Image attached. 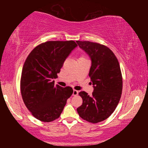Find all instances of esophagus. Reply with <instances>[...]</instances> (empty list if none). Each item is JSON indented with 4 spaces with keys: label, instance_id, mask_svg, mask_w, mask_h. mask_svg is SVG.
Masks as SVG:
<instances>
[{
    "label": "esophagus",
    "instance_id": "esophagus-1",
    "mask_svg": "<svg viewBox=\"0 0 148 148\" xmlns=\"http://www.w3.org/2000/svg\"><path fill=\"white\" fill-rule=\"evenodd\" d=\"M78 91H77V90H73V93H72V95H74V96H76V95H78Z\"/></svg>",
    "mask_w": 148,
    "mask_h": 148
}]
</instances>
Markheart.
Listing matches in <instances>:
<instances>
[{"label":"heart","instance_id":"heart-1","mask_svg":"<svg viewBox=\"0 0 148 148\" xmlns=\"http://www.w3.org/2000/svg\"><path fill=\"white\" fill-rule=\"evenodd\" d=\"M81 58H84V59H85V58H84V57H81Z\"/></svg>","mask_w":148,"mask_h":148}]
</instances>
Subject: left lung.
<instances>
[{
    "instance_id": "1",
    "label": "left lung",
    "mask_w": 148,
    "mask_h": 148,
    "mask_svg": "<svg viewBox=\"0 0 148 148\" xmlns=\"http://www.w3.org/2000/svg\"><path fill=\"white\" fill-rule=\"evenodd\" d=\"M91 60L89 76L92 95L79 92L83 103L77 108L80 117L92 123L106 119L114 112L121 96L123 80L118 60L108 47L95 42L76 41Z\"/></svg>"
}]
</instances>
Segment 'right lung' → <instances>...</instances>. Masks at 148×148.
Returning <instances> with one entry per match:
<instances>
[{"mask_svg": "<svg viewBox=\"0 0 148 148\" xmlns=\"http://www.w3.org/2000/svg\"><path fill=\"white\" fill-rule=\"evenodd\" d=\"M77 45L73 40L48 41L37 46L27 57L22 69V99L32 116L44 122L59 118L73 93L71 87L54 85L64 62Z\"/></svg>", "mask_w": 148, "mask_h": 148, "instance_id": "right-lung-1", "label": "right lung"}]
</instances>
